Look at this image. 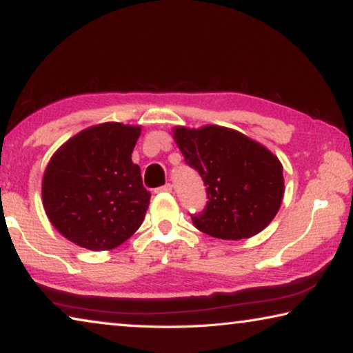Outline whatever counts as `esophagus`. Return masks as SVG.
I'll return each instance as SVG.
<instances>
[{"label":"esophagus","instance_id":"34e87169","mask_svg":"<svg viewBox=\"0 0 353 353\" xmlns=\"http://www.w3.org/2000/svg\"><path fill=\"white\" fill-rule=\"evenodd\" d=\"M172 191V185L171 183H165L162 187L155 188V193H171Z\"/></svg>","mask_w":353,"mask_h":353}]
</instances>
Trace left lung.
<instances>
[{"mask_svg": "<svg viewBox=\"0 0 353 353\" xmlns=\"http://www.w3.org/2000/svg\"><path fill=\"white\" fill-rule=\"evenodd\" d=\"M174 140L205 185L204 210L191 213L196 229L221 240H243L271 223L283 198V168L276 155L219 126L176 128Z\"/></svg>", "mask_w": 353, "mask_h": 353, "instance_id": "obj_1", "label": "left lung"}]
</instances>
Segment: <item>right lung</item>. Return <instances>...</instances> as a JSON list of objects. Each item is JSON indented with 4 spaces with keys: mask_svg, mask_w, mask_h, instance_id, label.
Returning a JSON list of instances; mask_svg holds the SVG:
<instances>
[{
    "mask_svg": "<svg viewBox=\"0 0 353 353\" xmlns=\"http://www.w3.org/2000/svg\"><path fill=\"white\" fill-rule=\"evenodd\" d=\"M140 128L104 123L70 139L48 163L41 198L51 224L77 246L105 250L135 234L151 193L132 151Z\"/></svg>",
    "mask_w": 353,
    "mask_h": 353,
    "instance_id": "add662e5",
    "label": "right lung"
}]
</instances>
